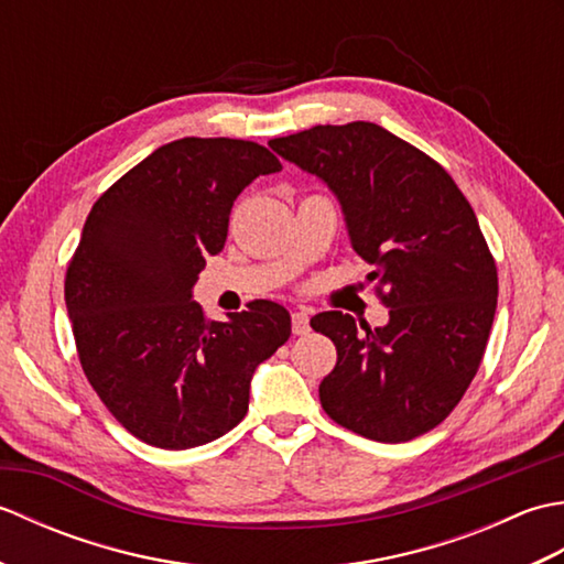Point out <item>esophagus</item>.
Returning <instances> with one entry per match:
<instances>
[{"label":"esophagus","mask_w":564,"mask_h":564,"mask_svg":"<svg viewBox=\"0 0 564 564\" xmlns=\"http://www.w3.org/2000/svg\"><path fill=\"white\" fill-rule=\"evenodd\" d=\"M307 332H310V315L305 310H297V313H293V334L303 337Z\"/></svg>","instance_id":"1"}]
</instances>
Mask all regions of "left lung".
<instances>
[{"mask_svg":"<svg viewBox=\"0 0 564 564\" xmlns=\"http://www.w3.org/2000/svg\"><path fill=\"white\" fill-rule=\"evenodd\" d=\"M269 148L339 198L351 247L390 310L376 329L339 310L310 319L337 346L322 410L380 443L426 434L473 382L495 322L497 267L475 210L438 162L376 123L315 126Z\"/></svg>","mask_w":564,"mask_h":564,"instance_id":"8db88e82","label":"left lung"}]
</instances>
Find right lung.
Returning <instances> with one entry per match:
<instances>
[{
    "label": "right lung",
    "mask_w": 564,
    "mask_h": 564,
    "mask_svg": "<svg viewBox=\"0 0 564 564\" xmlns=\"http://www.w3.org/2000/svg\"><path fill=\"white\" fill-rule=\"evenodd\" d=\"M281 172L249 140L182 138L154 150L94 203L65 275L84 376L135 438L184 451L249 410V382L291 337L289 310L249 303L210 322L191 301L227 239L235 198Z\"/></svg>",
    "instance_id": "1"
}]
</instances>
